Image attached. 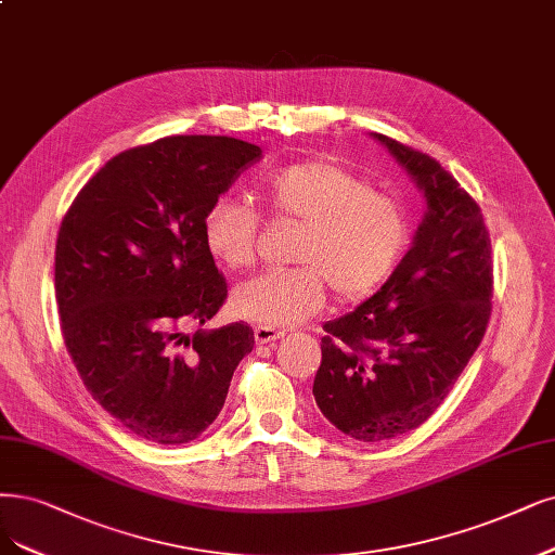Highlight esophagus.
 Wrapping results in <instances>:
<instances>
[{
	"mask_svg": "<svg viewBox=\"0 0 555 555\" xmlns=\"http://www.w3.org/2000/svg\"><path fill=\"white\" fill-rule=\"evenodd\" d=\"M254 338L258 345H270L279 338H283V332L276 330V326H264V324H258L254 330Z\"/></svg>",
	"mask_w": 555,
	"mask_h": 555,
	"instance_id": "obj_1",
	"label": "esophagus"
}]
</instances>
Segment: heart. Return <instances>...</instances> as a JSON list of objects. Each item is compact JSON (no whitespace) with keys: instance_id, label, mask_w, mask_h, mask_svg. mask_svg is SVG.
Listing matches in <instances>:
<instances>
[{"instance_id":"1","label":"heart","mask_w":555,"mask_h":555,"mask_svg":"<svg viewBox=\"0 0 555 555\" xmlns=\"http://www.w3.org/2000/svg\"><path fill=\"white\" fill-rule=\"evenodd\" d=\"M264 198L279 217L304 221L293 270H267L237 285L235 311L264 326H291L315 315L326 281L345 299L373 293L398 264L409 229L396 198L371 190L359 173L332 159H306L264 182ZM260 217L240 196H217L201 221L208 254L242 270L256 256Z\"/></svg>"}]
</instances>
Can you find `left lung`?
<instances>
[{"label": "left lung", "instance_id": "obj_1", "mask_svg": "<svg viewBox=\"0 0 555 555\" xmlns=\"http://www.w3.org/2000/svg\"><path fill=\"white\" fill-rule=\"evenodd\" d=\"M425 198L396 272L352 313L324 324L313 396L343 435L375 443L437 412L491 315V240L478 203L437 159L373 132Z\"/></svg>", "mask_w": 555, "mask_h": 555}]
</instances>
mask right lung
<instances>
[{
  "instance_id": "right-lung-1",
  "label": "right lung",
  "mask_w": 555,
  "mask_h": 555,
  "mask_svg": "<svg viewBox=\"0 0 555 555\" xmlns=\"http://www.w3.org/2000/svg\"><path fill=\"white\" fill-rule=\"evenodd\" d=\"M260 155L233 137H164L112 157L61 221V334L87 391L139 439L194 441L254 350L242 322L184 330L229 295L203 244V215Z\"/></svg>"
}]
</instances>
